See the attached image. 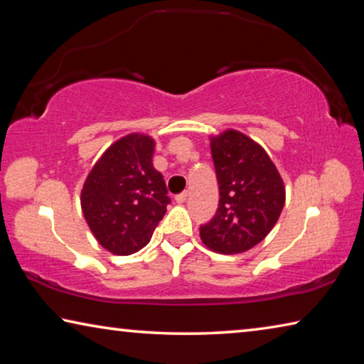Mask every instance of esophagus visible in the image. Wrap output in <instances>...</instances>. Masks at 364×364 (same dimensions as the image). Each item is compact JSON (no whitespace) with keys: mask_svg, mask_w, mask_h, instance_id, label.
<instances>
[{"mask_svg":"<svg viewBox=\"0 0 364 364\" xmlns=\"http://www.w3.org/2000/svg\"><path fill=\"white\" fill-rule=\"evenodd\" d=\"M188 196H189L188 191H183V193H180L175 197V200L178 202V204H184V202L188 200Z\"/></svg>","mask_w":364,"mask_h":364,"instance_id":"1","label":"esophagus"}]
</instances>
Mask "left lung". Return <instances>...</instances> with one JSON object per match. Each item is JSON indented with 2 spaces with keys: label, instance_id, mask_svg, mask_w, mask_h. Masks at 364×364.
Returning <instances> with one entry per match:
<instances>
[{
  "label": "left lung",
  "instance_id": "obj_1",
  "mask_svg": "<svg viewBox=\"0 0 364 364\" xmlns=\"http://www.w3.org/2000/svg\"><path fill=\"white\" fill-rule=\"evenodd\" d=\"M220 202L200 226V239L218 254H241L262 242L278 221L286 189L267 151L236 130L210 138Z\"/></svg>",
  "mask_w": 364,
  "mask_h": 364
}]
</instances>
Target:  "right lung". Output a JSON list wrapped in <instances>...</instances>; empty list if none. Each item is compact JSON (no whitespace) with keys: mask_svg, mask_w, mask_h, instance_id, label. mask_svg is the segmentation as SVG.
<instances>
[{"mask_svg":"<svg viewBox=\"0 0 364 364\" xmlns=\"http://www.w3.org/2000/svg\"><path fill=\"white\" fill-rule=\"evenodd\" d=\"M154 147L147 134H127L102 154L83 184L86 223L115 255H132L149 244L170 204L167 184L152 165Z\"/></svg>","mask_w":364,"mask_h":364,"instance_id":"right-lung-1","label":"right lung"}]
</instances>
